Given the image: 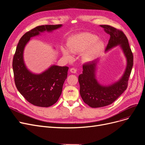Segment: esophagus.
Returning <instances> with one entry per match:
<instances>
[{"label":"esophagus","mask_w":145,"mask_h":145,"mask_svg":"<svg viewBox=\"0 0 145 145\" xmlns=\"http://www.w3.org/2000/svg\"><path fill=\"white\" fill-rule=\"evenodd\" d=\"M70 71H71V72H72V73H76L77 69L74 68H71V69H70Z\"/></svg>","instance_id":"34e87169"}]
</instances>
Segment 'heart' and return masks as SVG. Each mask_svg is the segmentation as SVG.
<instances>
[{
	"mask_svg": "<svg viewBox=\"0 0 145 145\" xmlns=\"http://www.w3.org/2000/svg\"><path fill=\"white\" fill-rule=\"evenodd\" d=\"M98 40V36L93 34L89 33L77 34L69 38L68 47L69 51L74 54L80 53L89 48L83 57V60L89 62L97 57L105 49L104 42ZM63 54L67 58L71 57L70 52L67 50H63Z\"/></svg>",
	"mask_w": 145,
	"mask_h": 145,
	"instance_id": "b5f03b06",
	"label": "heart"
}]
</instances>
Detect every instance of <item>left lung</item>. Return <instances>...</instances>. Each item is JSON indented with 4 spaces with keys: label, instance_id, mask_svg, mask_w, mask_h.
Wrapping results in <instances>:
<instances>
[{
    "label": "left lung",
    "instance_id": "1",
    "mask_svg": "<svg viewBox=\"0 0 145 145\" xmlns=\"http://www.w3.org/2000/svg\"><path fill=\"white\" fill-rule=\"evenodd\" d=\"M105 31L110 35L105 51L120 45L126 57L127 66L120 79L108 86L100 85L96 79V66L99 61L89 62L83 65V73L78 76L80 94L83 102L91 108H100L112 103L128 87V80L133 66V54L128 40L121 30L111 26L102 25Z\"/></svg>",
    "mask_w": 145,
    "mask_h": 145
}]
</instances>
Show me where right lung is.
<instances>
[{
	"instance_id": "right-lung-1",
	"label": "right lung",
	"mask_w": 145,
	"mask_h": 145,
	"mask_svg": "<svg viewBox=\"0 0 145 145\" xmlns=\"http://www.w3.org/2000/svg\"><path fill=\"white\" fill-rule=\"evenodd\" d=\"M62 25L38 26L26 33L17 44L12 60L14 82L17 90L28 102L40 107H49L57 102L67 79L68 67L52 65L41 74L27 69L24 60V48L30 39L45 31L51 32Z\"/></svg>"
}]
</instances>
